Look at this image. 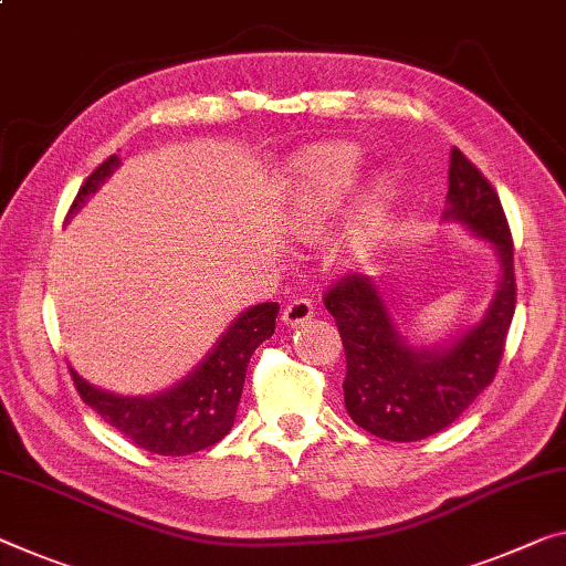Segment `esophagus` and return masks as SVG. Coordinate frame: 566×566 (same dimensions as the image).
<instances>
[{
  "mask_svg": "<svg viewBox=\"0 0 566 566\" xmlns=\"http://www.w3.org/2000/svg\"><path fill=\"white\" fill-rule=\"evenodd\" d=\"M283 324L285 326H301L313 318V303L306 298H295L283 308Z\"/></svg>",
  "mask_w": 566,
  "mask_h": 566,
  "instance_id": "obj_1",
  "label": "esophagus"
}]
</instances>
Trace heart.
I'll return each mask as SVG.
<instances>
[{
	"instance_id": "b5f03b06",
	"label": "heart",
	"mask_w": 566,
	"mask_h": 566,
	"mask_svg": "<svg viewBox=\"0 0 566 566\" xmlns=\"http://www.w3.org/2000/svg\"><path fill=\"white\" fill-rule=\"evenodd\" d=\"M361 154L352 144H321L295 154L283 177V222L298 242L321 245L332 238L346 199L359 179ZM397 199L392 177L379 174L369 181L352 217L349 228L336 242L338 265L364 271L385 242L389 212Z\"/></svg>"
}]
</instances>
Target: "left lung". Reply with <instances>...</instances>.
Listing matches in <instances>:
<instances>
[{
	"instance_id": "left-lung-1",
	"label": "left lung",
	"mask_w": 566,
	"mask_h": 566,
	"mask_svg": "<svg viewBox=\"0 0 566 566\" xmlns=\"http://www.w3.org/2000/svg\"><path fill=\"white\" fill-rule=\"evenodd\" d=\"M446 202L442 220L489 242L499 260V289L478 324L450 342L417 346L371 277L346 275L324 298L346 352V412L385 440L415 442L453 424L499 371L516 311L514 240L501 199L458 149L450 151Z\"/></svg>"
}]
</instances>
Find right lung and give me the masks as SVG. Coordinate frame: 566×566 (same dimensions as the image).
I'll return each instance as SVG.
<instances>
[{"mask_svg": "<svg viewBox=\"0 0 566 566\" xmlns=\"http://www.w3.org/2000/svg\"><path fill=\"white\" fill-rule=\"evenodd\" d=\"M118 156H111L85 179L71 207V214L98 192V187L118 169ZM275 316L277 303L273 301L242 311L217 338L205 359L164 392L142 397L116 395L93 387L91 381L71 369L77 395L111 428H116L134 446L149 450V453L177 458L212 448L232 430L250 356L265 338L273 336Z\"/></svg>", "mask_w": 566, "mask_h": 566, "instance_id": "add662e5", "label": "right lung"}]
</instances>
